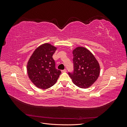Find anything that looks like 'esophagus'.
<instances>
[{
  "label": "esophagus",
  "instance_id": "1",
  "mask_svg": "<svg viewBox=\"0 0 127 127\" xmlns=\"http://www.w3.org/2000/svg\"><path fill=\"white\" fill-rule=\"evenodd\" d=\"M66 71H67L66 69H64V70H61V72H66Z\"/></svg>",
  "mask_w": 127,
  "mask_h": 127
}]
</instances>
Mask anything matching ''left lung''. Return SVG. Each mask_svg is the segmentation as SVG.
Instances as JSON below:
<instances>
[{"label":"left lung","instance_id":"1","mask_svg":"<svg viewBox=\"0 0 127 127\" xmlns=\"http://www.w3.org/2000/svg\"><path fill=\"white\" fill-rule=\"evenodd\" d=\"M74 71L68 72L75 85L82 88L91 86L98 77L100 67L94 56L86 48L79 47L72 51Z\"/></svg>","mask_w":127,"mask_h":127}]
</instances>
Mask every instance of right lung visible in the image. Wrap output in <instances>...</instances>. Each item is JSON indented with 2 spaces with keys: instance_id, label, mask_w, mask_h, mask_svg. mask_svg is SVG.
<instances>
[{
  "instance_id": "obj_1",
  "label": "right lung",
  "mask_w": 127,
  "mask_h": 127,
  "mask_svg": "<svg viewBox=\"0 0 127 127\" xmlns=\"http://www.w3.org/2000/svg\"><path fill=\"white\" fill-rule=\"evenodd\" d=\"M57 48L49 43L39 46L29 60L27 71L29 77L34 85L41 89H47L54 85L61 71L56 68L52 56Z\"/></svg>"
}]
</instances>
